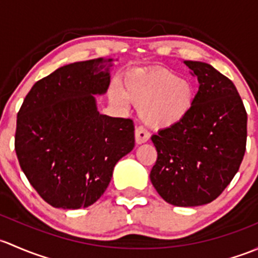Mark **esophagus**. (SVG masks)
Segmentation results:
<instances>
[{
	"label": "esophagus",
	"mask_w": 258,
	"mask_h": 258,
	"mask_svg": "<svg viewBox=\"0 0 258 258\" xmlns=\"http://www.w3.org/2000/svg\"><path fill=\"white\" fill-rule=\"evenodd\" d=\"M150 138V134L147 129H144L143 126H137L135 128V142L137 144H143V143H147Z\"/></svg>",
	"instance_id": "obj_1"
}]
</instances>
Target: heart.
I'll return each instance as SVG.
<instances>
[{
	"label": "heart",
	"mask_w": 258,
	"mask_h": 258,
	"mask_svg": "<svg viewBox=\"0 0 258 258\" xmlns=\"http://www.w3.org/2000/svg\"><path fill=\"white\" fill-rule=\"evenodd\" d=\"M121 84L110 87L111 102L120 107L130 103L139 107L143 120L153 128H171L181 123L192 110L195 87L185 77L166 68L126 72Z\"/></svg>",
	"instance_id": "heart-1"
}]
</instances>
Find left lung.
Here are the masks:
<instances>
[{"mask_svg": "<svg viewBox=\"0 0 258 258\" xmlns=\"http://www.w3.org/2000/svg\"><path fill=\"white\" fill-rule=\"evenodd\" d=\"M184 63L200 84L195 104L181 123L151 137L158 159L150 180L166 203L191 208L214 201L238 171L247 113L227 77L208 63Z\"/></svg>", "mask_w": 258, "mask_h": 258, "instance_id": "obj_1", "label": "left lung"}]
</instances>
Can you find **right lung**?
Here are the masks:
<instances>
[{
  "label": "right lung",
  "mask_w": 258,
  "mask_h": 258,
  "mask_svg": "<svg viewBox=\"0 0 258 258\" xmlns=\"http://www.w3.org/2000/svg\"><path fill=\"white\" fill-rule=\"evenodd\" d=\"M111 60L58 68L34 83L17 114L15 149L21 169L53 208L94 204L107 190L115 164L134 148L132 119L97 109L94 95L108 90Z\"/></svg>",
  "instance_id": "add662e5"
}]
</instances>
